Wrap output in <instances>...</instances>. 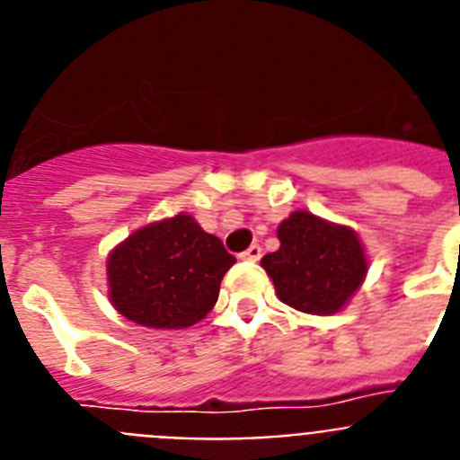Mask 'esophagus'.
<instances>
[{"label":"esophagus","instance_id":"obj_1","mask_svg":"<svg viewBox=\"0 0 460 460\" xmlns=\"http://www.w3.org/2000/svg\"><path fill=\"white\" fill-rule=\"evenodd\" d=\"M242 260H249V262H258L260 258H262V249H260L258 243H253V246H249V249L243 251L242 255H239Z\"/></svg>","mask_w":460,"mask_h":460}]
</instances>
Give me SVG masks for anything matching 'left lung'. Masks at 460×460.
<instances>
[{
    "mask_svg": "<svg viewBox=\"0 0 460 460\" xmlns=\"http://www.w3.org/2000/svg\"><path fill=\"white\" fill-rule=\"evenodd\" d=\"M279 251L260 260L276 296L311 315H334L348 306L368 274L359 234L306 209L292 211L276 230Z\"/></svg>",
    "mask_w": 460,
    "mask_h": 460,
    "instance_id": "8db88e82",
    "label": "left lung"
}]
</instances>
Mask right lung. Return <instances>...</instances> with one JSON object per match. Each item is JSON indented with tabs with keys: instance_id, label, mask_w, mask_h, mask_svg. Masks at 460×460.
<instances>
[{
	"instance_id": "1",
	"label": "right lung",
	"mask_w": 460,
	"mask_h": 460,
	"mask_svg": "<svg viewBox=\"0 0 460 460\" xmlns=\"http://www.w3.org/2000/svg\"><path fill=\"white\" fill-rule=\"evenodd\" d=\"M234 255L190 214L133 230L108 253V299L126 320L149 329H186L214 308Z\"/></svg>"
}]
</instances>
